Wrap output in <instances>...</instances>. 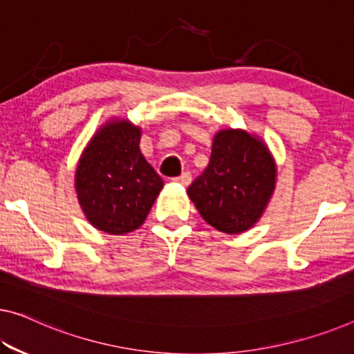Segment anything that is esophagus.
<instances>
[{"mask_svg":"<svg viewBox=\"0 0 354 354\" xmlns=\"http://www.w3.org/2000/svg\"><path fill=\"white\" fill-rule=\"evenodd\" d=\"M172 180L176 182V183H180V185H183V187H188V185L192 183V174H189V172H183L182 176L174 177Z\"/></svg>","mask_w":354,"mask_h":354,"instance_id":"esophagus-1","label":"esophagus"}]
</instances>
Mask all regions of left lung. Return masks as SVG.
<instances>
[{
    "label": "left lung",
    "mask_w": 354,
    "mask_h": 354,
    "mask_svg": "<svg viewBox=\"0 0 354 354\" xmlns=\"http://www.w3.org/2000/svg\"><path fill=\"white\" fill-rule=\"evenodd\" d=\"M275 187V165L266 145L241 129L215 136L210 161L188 187L203 218L226 234L247 231Z\"/></svg>",
    "instance_id": "left-lung-1"
}]
</instances>
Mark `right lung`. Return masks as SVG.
Returning a JSON list of instances; mask_svg holds the SVG:
<instances>
[{
  "instance_id": "add662e5",
  "label": "right lung",
  "mask_w": 354,
  "mask_h": 354,
  "mask_svg": "<svg viewBox=\"0 0 354 354\" xmlns=\"http://www.w3.org/2000/svg\"><path fill=\"white\" fill-rule=\"evenodd\" d=\"M139 140L140 129L131 123H107L80 158L75 189L86 218L97 230H138L165 185L140 153Z\"/></svg>"
}]
</instances>
